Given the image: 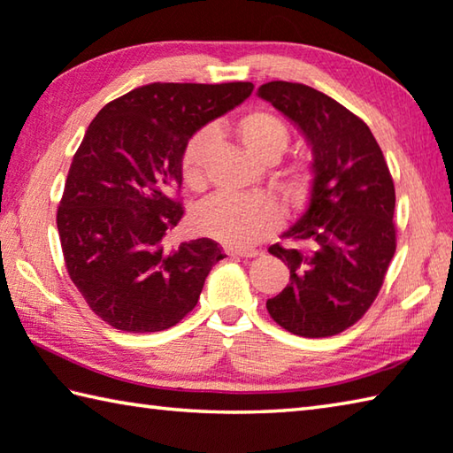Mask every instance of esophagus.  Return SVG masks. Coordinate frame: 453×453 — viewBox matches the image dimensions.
Returning <instances> with one entry per match:
<instances>
[{"mask_svg": "<svg viewBox=\"0 0 453 453\" xmlns=\"http://www.w3.org/2000/svg\"><path fill=\"white\" fill-rule=\"evenodd\" d=\"M226 253L229 257H255L259 251L257 250H234V248H227Z\"/></svg>", "mask_w": 453, "mask_h": 453, "instance_id": "34e87169", "label": "esophagus"}]
</instances>
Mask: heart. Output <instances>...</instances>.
I'll return each mask as SVG.
<instances>
[{
	"instance_id": "obj_1",
	"label": "heart",
	"mask_w": 453,
	"mask_h": 453,
	"mask_svg": "<svg viewBox=\"0 0 453 453\" xmlns=\"http://www.w3.org/2000/svg\"><path fill=\"white\" fill-rule=\"evenodd\" d=\"M237 136L250 154L261 162H271L281 156L289 144V128L283 120L269 112H250L237 120ZM216 130L202 128L186 142L182 154V172L186 182L200 188L205 178ZM285 184L297 192L305 180V164L295 162L283 172ZM283 210L269 194H216L205 200L194 213V227L198 234L211 237L227 248H251L263 237L281 226Z\"/></svg>"
}]
</instances>
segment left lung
Returning <instances> with one entry per match:
<instances>
[{"label":"left lung","instance_id":"8db88e82","mask_svg":"<svg viewBox=\"0 0 453 453\" xmlns=\"http://www.w3.org/2000/svg\"><path fill=\"white\" fill-rule=\"evenodd\" d=\"M257 96L297 125L312 152L309 205L281 235L307 250L269 248L291 277L267 311L293 334H339L372 305L396 251L388 164L365 120L320 90L271 81Z\"/></svg>","mask_w":453,"mask_h":453}]
</instances>
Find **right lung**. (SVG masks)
I'll return each mask as SVG.
<instances>
[{
    "mask_svg": "<svg viewBox=\"0 0 453 453\" xmlns=\"http://www.w3.org/2000/svg\"><path fill=\"white\" fill-rule=\"evenodd\" d=\"M251 83H152L104 106L73 156L57 210L65 265L87 305L127 333H158L200 299L226 255L164 235L184 216L182 154L196 130L251 95Z\"/></svg>",
    "mask_w": 453,
    "mask_h": 453,
    "instance_id": "1",
    "label": "right lung"
}]
</instances>
